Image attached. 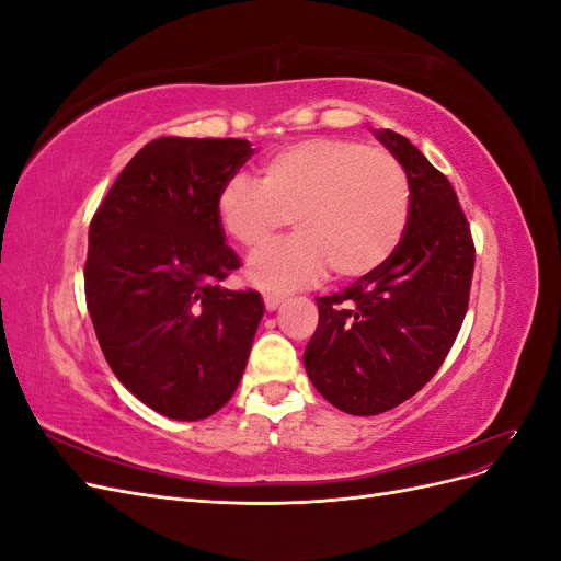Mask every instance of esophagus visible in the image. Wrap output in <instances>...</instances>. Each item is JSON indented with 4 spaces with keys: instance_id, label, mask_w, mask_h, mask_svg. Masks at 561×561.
<instances>
[{
    "instance_id": "obj_1",
    "label": "esophagus",
    "mask_w": 561,
    "mask_h": 561,
    "mask_svg": "<svg viewBox=\"0 0 561 561\" xmlns=\"http://www.w3.org/2000/svg\"><path fill=\"white\" fill-rule=\"evenodd\" d=\"M283 295H264V307H266V311H276L280 304H283Z\"/></svg>"
}]
</instances>
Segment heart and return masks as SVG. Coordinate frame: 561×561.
I'll use <instances>...</instances> for the list:
<instances>
[{"label":"heart","mask_w":561,"mask_h":561,"mask_svg":"<svg viewBox=\"0 0 561 561\" xmlns=\"http://www.w3.org/2000/svg\"><path fill=\"white\" fill-rule=\"evenodd\" d=\"M231 241L260 250L293 219L297 236L248 262V280L293 290L325 274L363 278L388 262L410 219V180L388 151L339 138L283 147L262 180L233 175L217 196Z\"/></svg>","instance_id":"obj_1"}]
</instances>
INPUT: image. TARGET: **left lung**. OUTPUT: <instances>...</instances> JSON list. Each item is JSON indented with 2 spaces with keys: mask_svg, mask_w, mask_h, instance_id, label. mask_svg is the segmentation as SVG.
<instances>
[{
  "mask_svg": "<svg viewBox=\"0 0 561 561\" xmlns=\"http://www.w3.org/2000/svg\"><path fill=\"white\" fill-rule=\"evenodd\" d=\"M410 180V219L388 262L318 297L304 367L336 410L375 416L410 400L445 363L468 309L474 245L449 180L393 130H371Z\"/></svg>",
  "mask_w": 561,
  "mask_h": 561,
  "instance_id": "obj_1",
  "label": "left lung"
}]
</instances>
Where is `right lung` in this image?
I'll list each match as a JSON object with an SVG mask.
<instances>
[{"label": "right lung", "mask_w": 561, "mask_h": 561, "mask_svg": "<svg viewBox=\"0 0 561 561\" xmlns=\"http://www.w3.org/2000/svg\"><path fill=\"white\" fill-rule=\"evenodd\" d=\"M252 151L233 138H159L93 215L83 280L100 348L116 379L168 419L222 410L264 316L260 293L219 285L241 260L217 196Z\"/></svg>", "instance_id": "right-lung-1"}]
</instances>
